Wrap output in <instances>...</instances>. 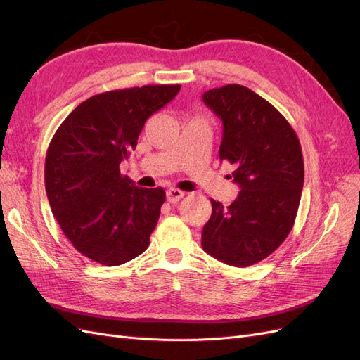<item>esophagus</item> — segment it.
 Here are the masks:
<instances>
[{"label": "esophagus", "instance_id": "obj_1", "mask_svg": "<svg viewBox=\"0 0 360 360\" xmlns=\"http://www.w3.org/2000/svg\"><path fill=\"white\" fill-rule=\"evenodd\" d=\"M183 197H184V192L180 191V189H177V188H171V189L167 191V200H168L169 202H177V201H180Z\"/></svg>", "mask_w": 360, "mask_h": 360}]
</instances>
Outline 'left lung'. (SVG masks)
Segmentation results:
<instances>
[{
	"mask_svg": "<svg viewBox=\"0 0 360 360\" xmlns=\"http://www.w3.org/2000/svg\"><path fill=\"white\" fill-rule=\"evenodd\" d=\"M202 101L222 120L219 159L234 165L242 191L228 207L210 200L201 245L225 264L252 266L275 252L296 221L304 176L300 141L287 118L248 86L228 84L205 91Z\"/></svg>",
	"mask_w": 360,
	"mask_h": 360,
	"instance_id": "8db88e82",
	"label": "left lung"
}]
</instances>
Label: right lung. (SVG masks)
<instances>
[{
	"label": "right lung",
	"instance_id": "obj_1",
	"mask_svg": "<svg viewBox=\"0 0 360 360\" xmlns=\"http://www.w3.org/2000/svg\"><path fill=\"white\" fill-rule=\"evenodd\" d=\"M181 86L144 85L86 99L53 134L45 188L61 231L84 257L120 266L141 255L165 202L162 188H138L120 172L147 118Z\"/></svg>",
	"mask_w": 360,
	"mask_h": 360
}]
</instances>
